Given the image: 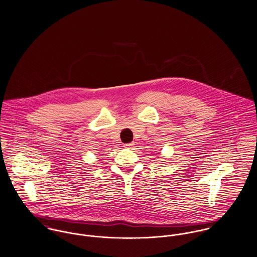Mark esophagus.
I'll list each match as a JSON object with an SVG mask.
<instances>
[{
  "mask_svg": "<svg viewBox=\"0 0 257 257\" xmlns=\"http://www.w3.org/2000/svg\"><path fill=\"white\" fill-rule=\"evenodd\" d=\"M133 145H134L133 142H132V143H125V144L123 145V147H124V148H131Z\"/></svg>",
  "mask_w": 257,
  "mask_h": 257,
  "instance_id": "1",
  "label": "esophagus"
}]
</instances>
